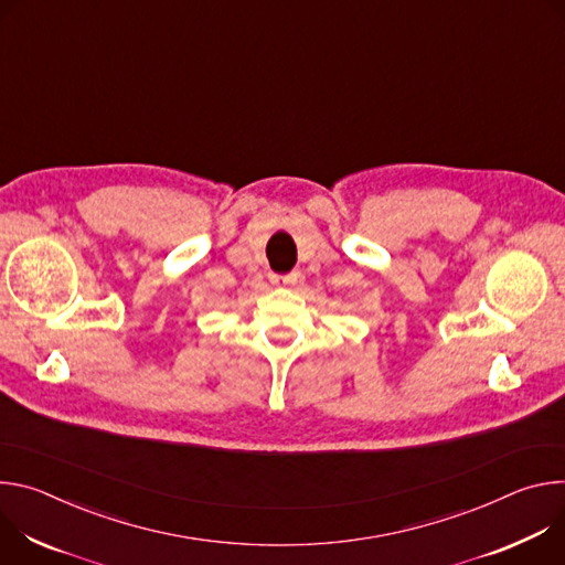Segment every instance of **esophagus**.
<instances>
[{
	"instance_id": "esophagus-1",
	"label": "esophagus",
	"mask_w": 565,
	"mask_h": 565,
	"mask_svg": "<svg viewBox=\"0 0 565 565\" xmlns=\"http://www.w3.org/2000/svg\"><path fill=\"white\" fill-rule=\"evenodd\" d=\"M274 282L276 285H298L300 282V274L298 271H291L287 276H274Z\"/></svg>"
}]
</instances>
